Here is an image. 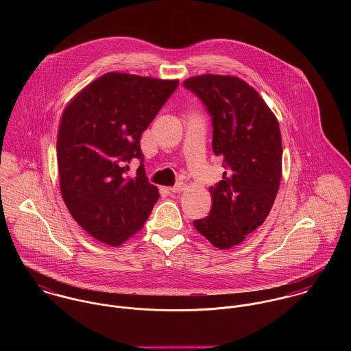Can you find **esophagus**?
<instances>
[{
    "label": "esophagus",
    "instance_id": "1",
    "mask_svg": "<svg viewBox=\"0 0 351 351\" xmlns=\"http://www.w3.org/2000/svg\"><path fill=\"white\" fill-rule=\"evenodd\" d=\"M185 188H186V185L184 184V182H178L177 185H174V186H171L169 191L171 192V193H180V192H182V191H185Z\"/></svg>",
    "mask_w": 351,
    "mask_h": 351
}]
</instances>
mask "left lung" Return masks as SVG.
Listing matches in <instances>:
<instances>
[{
	"label": "left lung",
	"instance_id": "1",
	"mask_svg": "<svg viewBox=\"0 0 351 351\" xmlns=\"http://www.w3.org/2000/svg\"><path fill=\"white\" fill-rule=\"evenodd\" d=\"M184 86L212 116V149L227 169L209 188V215L193 226L215 247L230 249L262 226L274 204L282 174L280 125L259 93L238 77L204 74Z\"/></svg>",
	"mask_w": 351,
	"mask_h": 351
}]
</instances>
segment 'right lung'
Here are the masks:
<instances>
[{"mask_svg": "<svg viewBox=\"0 0 351 351\" xmlns=\"http://www.w3.org/2000/svg\"><path fill=\"white\" fill-rule=\"evenodd\" d=\"M177 86V80L106 73L63 110L56 142L62 197L73 219L105 245L120 246L136 234L159 199L146 177L141 136ZM134 157L141 166L131 178Z\"/></svg>", "mask_w": 351, "mask_h": 351, "instance_id": "right-lung-1", "label": "right lung"}]
</instances>
